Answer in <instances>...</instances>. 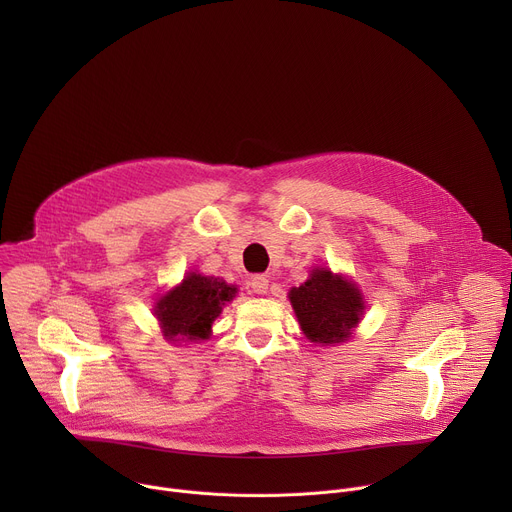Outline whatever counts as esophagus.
<instances>
[{
    "label": "esophagus",
    "mask_w": 512,
    "mask_h": 512,
    "mask_svg": "<svg viewBox=\"0 0 512 512\" xmlns=\"http://www.w3.org/2000/svg\"><path fill=\"white\" fill-rule=\"evenodd\" d=\"M249 285H251V289L255 291V294H267L269 279H267L265 275H253L251 281H249Z\"/></svg>",
    "instance_id": "esophagus-1"
}]
</instances>
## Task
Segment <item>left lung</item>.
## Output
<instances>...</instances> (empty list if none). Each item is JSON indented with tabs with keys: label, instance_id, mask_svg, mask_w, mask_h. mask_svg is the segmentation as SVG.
<instances>
[{
	"label": "left lung",
	"instance_id": "8db88e82",
	"mask_svg": "<svg viewBox=\"0 0 512 512\" xmlns=\"http://www.w3.org/2000/svg\"><path fill=\"white\" fill-rule=\"evenodd\" d=\"M289 302L306 338L320 344L344 342L364 310L354 283L328 269H314L304 285L289 291Z\"/></svg>",
	"mask_w": 512,
	"mask_h": 512
}]
</instances>
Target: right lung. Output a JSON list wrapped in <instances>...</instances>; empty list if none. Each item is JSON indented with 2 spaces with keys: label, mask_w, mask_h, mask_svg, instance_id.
<instances>
[{
  "label": "right lung",
  "mask_w": 512,
  "mask_h": 512,
  "mask_svg": "<svg viewBox=\"0 0 512 512\" xmlns=\"http://www.w3.org/2000/svg\"><path fill=\"white\" fill-rule=\"evenodd\" d=\"M237 294V287L216 277L190 273L158 302L156 316L172 340H204L214 318Z\"/></svg>",
  "instance_id": "right-lung-1"
}]
</instances>
